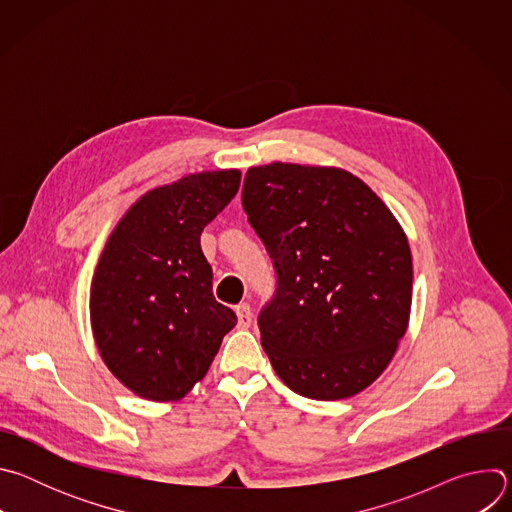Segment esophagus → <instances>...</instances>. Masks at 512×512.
Segmentation results:
<instances>
[{"label": "esophagus", "mask_w": 512, "mask_h": 512, "mask_svg": "<svg viewBox=\"0 0 512 512\" xmlns=\"http://www.w3.org/2000/svg\"><path fill=\"white\" fill-rule=\"evenodd\" d=\"M237 318H239V328H249L253 322V314H251V306L249 304H239L237 306Z\"/></svg>", "instance_id": "obj_1"}]
</instances>
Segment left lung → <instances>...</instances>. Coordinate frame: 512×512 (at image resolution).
Listing matches in <instances>:
<instances>
[{
	"label": "left lung",
	"instance_id": "8db88e82",
	"mask_svg": "<svg viewBox=\"0 0 512 512\" xmlns=\"http://www.w3.org/2000/svg\"><path fill=\"white\" fill-rule=\"evenodd\" d=\"M243 206L277 273L261 344L298 395L338 401L371 387L411 314L413 259L389 206L334 166L247 170Z\"/></svg>",
	"mask_w": 512,
	"mask_h": 512
}]
</instances>
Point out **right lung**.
Here are the masks:
<instances>
[{
    "label": "right lung",
    "mask_w": 512,
    "mask_h": 512,
    "mask_svg": "<svg viewBox=\"0 0 512 512\" xmlns=\"http://www.w3.org/2000/svg\"><path fill=\"white\" fill-rule=\"evenodd\" d=\"M239 186L241 170H212L145 192L101 251L89 300L93 338L111 375L141 399H184L237 324L212 296L200 235Z\"/></svg>",
    "instance_id": "right-lung-1"
}]
</instances>
